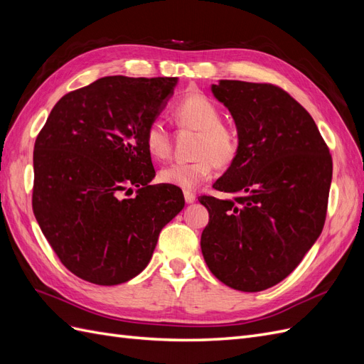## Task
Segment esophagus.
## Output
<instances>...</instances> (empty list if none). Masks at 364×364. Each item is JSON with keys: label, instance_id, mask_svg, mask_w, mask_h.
Segmentation results:
<instances>
[{"label": "esophagus", "instance_id": "esophagus-1", "mask_svg": "<svg viewBox=\"0 0 364 364\" xmlns=\"http://www.w3.org/2000/svg\"><path fill=\"white\" fill-rule=\"evenodd\" d=\"M183 196H185V202H186V203H188V205H190V203H194L196 196H194L193 193H185Z\"/></svg>", "mask_w": 364, "mask_h": 364}]
</instances>
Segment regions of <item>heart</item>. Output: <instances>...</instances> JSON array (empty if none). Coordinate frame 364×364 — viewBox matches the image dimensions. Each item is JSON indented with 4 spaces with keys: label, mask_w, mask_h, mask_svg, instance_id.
<instances>
[{
    "label": "heart",
    "mask_w": 364,
    "mask_h": 364,
    "mask_svg": "<svg viewBox=\"0 0 364 364\" xmlns=\"http://www.w3.org/2000/svg\"><path fill=\"white\" fill-rule=\"evenodd\" d=\"M176 123L199 132L196 139L191 162H173L159 173L161 182L178 186L185 193L199 188L213 179L215 162L218 165L232 164L238 155V132L222 123V112L211 98L203 94H190L176 103L173 109ZM144 144L149 155L162 161L170 155V135L162 121L153 119L144 132Z\"/></svg>",
    "instance_id": "b5f03b06"
}]
</instances>
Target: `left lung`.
<instances>
[{
    "mask_svg": "<svg viewBox=\"0 0 364 364\" xmlns=\"http://www.w3.org/2000/svg\"><path fill=\"white\" fill-rule=\"evenodd\" d=\"M211 92L232 115L240 149L202 196L209 223L200 247L217 279L240 291L273 287L321 237L333 161L311 115L281 87L218 80Z\"/></svg>",
    "mask_w": 364,
    "mask_h": 364,
    "instance_id": "left-lung-1",
    "label": "left lung"
}]
</instances>
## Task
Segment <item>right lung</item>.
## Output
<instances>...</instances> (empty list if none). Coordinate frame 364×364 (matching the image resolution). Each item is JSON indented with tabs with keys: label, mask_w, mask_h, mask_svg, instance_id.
<instances>
[{
	"label": "right lung",
	"mask_w": 364,
	"mask_h": 364,
	"mask_svg": "<svg viewBox=\"0 0 364 364\" xmlns=\"http://www.w3.org/2000/svg\"><path fill=\"white\" fill-rule=\"evenodd\" d=\"M178 77H102L63 95L36 138L33 213L62 264L97 285L147 267L162 228L185 199L155 178L144 132ZM137 188L135 198H121Z\"/></svg>",
	"instance_id": "right-lung-1"
}]
</instances>
